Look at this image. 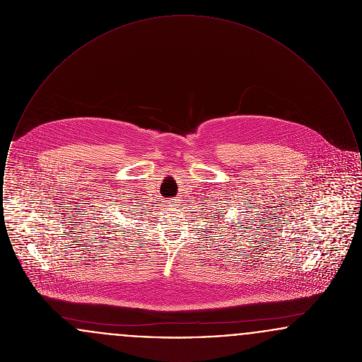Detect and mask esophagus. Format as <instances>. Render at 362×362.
<instances>
[{"mask_svg":"<svg viewBox=\"0 0 362 362\" xmlns=\"http://www.w3.org/2000/svg\"><path fill=\"white\" fill-rule=\"evenodd\" d=\"M177 204H179V199H171V201H170V205L173 207L177 206Z\"/></svg>","mask_w":362,"mask_h":362,"instance_id":"1","label":"esophagus"}]
</instances>
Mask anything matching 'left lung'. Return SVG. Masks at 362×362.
Returning a JSON list of instances; mask_svg holds the SVG:
<instances>
[{"label":"left lung","mask_w":362,"mask_h":362,"mask_svg":"<svg viewBox=\"0 0 362 362\" xmlns=\"http://www.w3.org/2000/svg\"><path fill=\"white\" fill-rule=\"evenodd\" d=\"M223 214H224V213H223ZM223 214H220V216H223Z\"/></svg>","instance_id":"8db88e82"}]
</instances>
